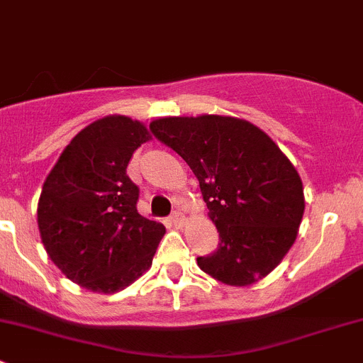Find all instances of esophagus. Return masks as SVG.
<instances>
[{
	"label": "esophagus",
	"instance_id": "esophagus-1",
	"mask_svg": "<svg viewBox=\"0 0 363 363\" xmlns=\"http://www.w3.org/2000/svg\"><path fill=\"white\" fill-rule=\"evenodd\" d=\"M170 221L174 223V225L177 226V228H184V225H186V216L182 214V212L175 211L174 214L170 216Z\"/></svg>",
	"mask_w": 363,
	"mask_h": 363
}]
</instances>
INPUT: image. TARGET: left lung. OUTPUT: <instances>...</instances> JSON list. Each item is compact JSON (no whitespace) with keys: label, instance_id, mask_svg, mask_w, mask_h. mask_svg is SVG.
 <instances>
[{"label":"left lung","instance_id":"obj_1","mask_svg":"<svg viewBox=\"0 0 363 363\" xmlns=\"http://www.w3.org/2000/svg\"><path fill=\"white\" fill-rule=\"evenodd\" d=\"M149 128L189 164L219 232L218 250L196 258L200 269L230 286L269 276L294 246L306 208L288 156L239 117H160Z\"/></svg>","mask_w":363,"mask_h":363}]
</instances>
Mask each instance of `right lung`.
Masks as SVG:
<instances>
[{"label": "right lung", "mask_w": 363, "mask_h": 363, "mask_svg": "<svg viewBox=\"0 0 363 363\" xmlns=\"http://www.w3.org/2000/svg\"><path fill=\"white\" fill-rule=\"evenodd\" d=\"M147 126L107 116L80 130L43 182L38 230L54 265L86 290L116 294L151 269L164 226L138 214L126 175Z\"/></svg>", "instance_id": "1"}]
</instances>
